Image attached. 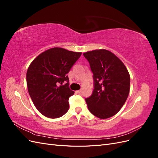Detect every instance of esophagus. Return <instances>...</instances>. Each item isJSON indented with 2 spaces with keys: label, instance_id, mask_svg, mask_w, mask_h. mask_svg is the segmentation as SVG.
Listing matches in <instances>:
<instances>
[{
  "label": "esophagus",
  "instance_id": "esophagus-1",
  "mask_svg": "<svg viewBox=\"0 0 158 158\" xmlns=\"http://www.w3.org/2000/svg\"><path fill=\"white\" fill-rule=\"evenodd\" d=\"M81 92H82V91H81V90H78V91H76V94H80L81 93Z\"/></svg>",
  "mask_w": 158,
  "mask_h": 158
}]
</instances>
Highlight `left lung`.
Wrapping results in <instances>:
<instances>
[{"instance_id":"obj_1","label":"left lung","mask_w":158,"mask_h":158,"mask_svg":"<svg viewBox=\"0 0 158 158\" xmlns=\"http://www.w3.org/2000/svg\"><path fill=\"white\" fill-rule=\"evenodd\" d=\"M93 73L94 90L85 98L89 111L99 118L117 113L125 104L130 91V75L123 62L106 49L83 54Z\"/></svg>"}]
</instances>
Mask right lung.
<instances>
[{
	"label": "right lung",
	"mask_w": 158,
	"mask_h": 158,
	"mask_svg": "<svg viewBox=\"0 0 158 158\" xmlns=\"http://www.w3.org/2000/svg\"><path fill=\"white\" fill-rule=\"evenodd\" d=\"M81 55L82 52L55 47L31 62L26 74L28 92L37 109L44 116L59 118L68 111L69 99L74 92L69 88L67 74Z\"/></svg>",
	"instance_id": "add662e5"
}]
</instances>
